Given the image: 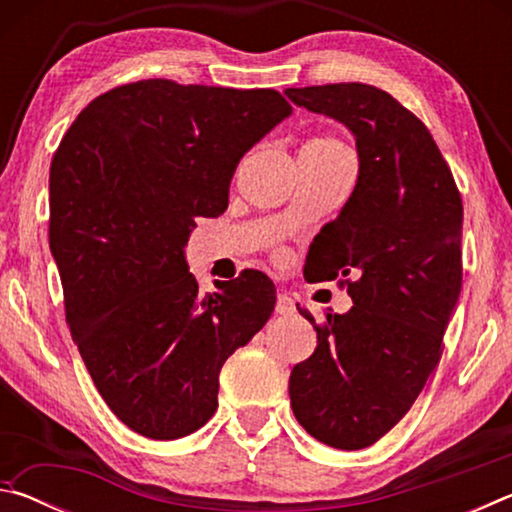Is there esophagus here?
Segmentation results:
<instances>
[{"label":"esophagus","instance_id":"obj_1","mask_svg":"<svg viewBox=\"0 0 512 512\" xmlns=\"http://www.w3.org/2000/svg\"><path fill=\"white\" fill-rule=\"evenodd\" d=\"M293 311H296V302H293L291 296H287V293H280L275 300V314L280 316H291Z\"/></svg>","mask_w":512,"mask_h":512}]
</instances>
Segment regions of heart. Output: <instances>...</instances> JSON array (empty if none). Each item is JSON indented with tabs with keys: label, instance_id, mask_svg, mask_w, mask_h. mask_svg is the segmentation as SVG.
<instances>
[{
	"label": "heart",
	"instance_id": "b5f03b06",
	"mask_svg": "<svg viewBox=\"0 0 512 512\" xmlns=\"http://www.w3.org/2000/svg\"><path fill=\"white\" fill-rule=\"evenodd\" d=\"M305 149L318 151V153H345L341 142L332 140V137H318V140H311L309 144H305Z\"/></svg>",
	"mask_w": 512,
	"mask_h": 512
}]
</instances>
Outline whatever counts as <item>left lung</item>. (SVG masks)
Here are the masks:
<instances>
[{
    "instance_id": "1",
    "label": "left lung",
    "mask_w": 512,
    "mask_h": 512,
    "mask_svg": "<svg viewBox=\"0 0 512 512\" xmlns=\"http://www.w3.org/2000/svg\"><path fill=\"white\" fill-rule=\"evenodd\" d=\"M284 94L357 142V185L305 262L314 282L350 277L354 307L320 325L298 307L318 345L289 379L309 436L350 452L391 431L438 366L461 293L463 203L427 126L388 92L334 83Z\"/></svg>"
}]
</instances>
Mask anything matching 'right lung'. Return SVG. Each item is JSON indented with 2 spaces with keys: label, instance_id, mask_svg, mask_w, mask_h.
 Masks as SVG:
<instances>
[{
  "label": "right lung",
  "instance_id": "obj_1",
  "mask_svg": "<svg viewBox=\"0 0 512 512\" xmlns=\"http://www.w3.org/2000/svg\"><path fill=\"white\" fill-rule=\"evenodd\" d=\"M293 108L275 90L149 79L88 103L49 171V246L72 339L110 411L153 440L212 418L219 372L266 325L262 271L198 291L185 246L239 160Z\"/></svg>",
  "mask_w": 512,
  "mask_h": 512
}]
</instances>
